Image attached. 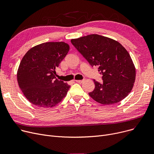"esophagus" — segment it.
<instances>
[{"label": "esophagus", "mask_w": 154, "mask_h": 154, "mask_svg": "<svg viewBox=\"0 0 154 154\" xmlns=\"http://www.w3.org/2000/svg\"><path fill=\"white\" fill-rule=\"evenodd\" d=\"M75 82L79 84H81L84 82V80H75Z\"/></svg>", "instance_id": "esophagus-1"}]
</instances>
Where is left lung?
Segmentation results:
<instances>
[{
    "label": "left lung",
    "instance_id": "left-lung-1",
    "mask_svg": "<svg viewBox=\"0 0 154 154\" xmlns=\"http://www.w3.org/2000/svg\"><path fill=\"white\" fill-rule=\"evenodd\" d=\"M71 43L92 67H98L102 82L94 79L95 88L88 93L100 103H116L131 92L135 69L130 55L119 42L97 34L72 39Z\"/></svg>",
    "mask_w": 154,
    "mask_h": 154
}]
</instances>
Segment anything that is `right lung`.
<instances>
[{
    "label": "right lung",
    "mask_w": 154,
    "mask_h": 154,
    "mask_svg": "<svg viewBox=\"0 0 154 154\" xmlns=\"http://www.w3.org/2000/svg\"><path fill=\"white\" fill-rule=\"evenodd\" d=\"M63 42H46L32 47L22 58L17 81L23 95L32 104L52 107L67 94L70 85L55 77V70L69 52Z\"/></svg>",
    "instance_id": "add662e5"
}]
</instances>
